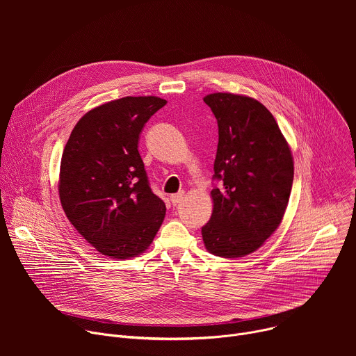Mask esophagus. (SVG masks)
<instances>
[{
	"label": "esophagus",
	"mask_w": 356,
	"mask_h": 356,
	"mask_svg": "<svg viewBox=\"0 0 356 356\" xmlns=\"http://www.w3.org/2000/svg\"><path fill=\"white\" fill-rule=\"evenodd\" d=\"M183 195H184V193H183V191H181V193H177V194H172V195H170L172 204H173V206L179 204V202L183 200Z\"/></svg>",
	"instance_id": "obj_1"
}]
</instances>
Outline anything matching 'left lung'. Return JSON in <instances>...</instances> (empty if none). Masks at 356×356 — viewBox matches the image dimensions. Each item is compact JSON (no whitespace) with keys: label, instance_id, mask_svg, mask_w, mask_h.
<instances>
[{"label":"left lung","instance_id":"1","mask_svg":"<svg viewBox=\"0 0 356 356\" xmlns=\"http://www.w3.org/2000/svg\"><path fill=\"white\" fill-rule=\"evenodd\" d=\"M204 103L217 118L218 146L214 209L201 235L214 255L242 258L262 246L282 222L293 186L291 152L259 101L216 92Z\"/></svg>","mask_w":356,"mask_h":356}]
</instances>
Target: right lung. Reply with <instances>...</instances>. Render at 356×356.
Instances as JSON below:
<instances>
[{"instance_id":"right-lung-1","label":"right lung","mask_w":356,"mask_h":356,"mask_svg":"<svg viewBox=\"0 0 356 356\" xmlns=\"http://www.w3.org/2000/svg\"><path fill=\"white\" fill-rule=\"evenodd\" d=\"M159 97H124L80 118L60 162L62 207L83 238L108 258H134L154 241L166 206L154 194L138 150Z\"/></svg>"}]
</instances>
